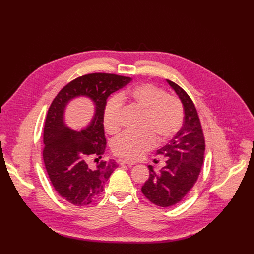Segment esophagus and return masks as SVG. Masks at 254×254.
I'll list each match as a JSON object with an SVG mask.
<instances>
[{
	"instance_id": "esophagus-1",
	"label": "esophagus",
	"mask_w": 254,
	"mask_h": 254,
	"mask_svg": "<svg viewBox=\"0 0 254 254\" xmlns=\"http://www.w3.org/2000/svg\"><path fill=\"white\" fill-rule=\"evenodd\" d=\"M120 164L121 165H128V166H132L134 165L135 163L133 161H130V160H127V159H123L120 161Z\"/></svg>"
}]
</instances>
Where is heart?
<instances>
[{"label":"heart","mask_w":254,"mask_h":254,"mask_svg":"<svg viewBox=\"0 0 254 254\" xmlns=\"http://www.w3.org/2000/svg\"><path fill=\"white\" fill-rule=\"evenodd\" d=\"M123 101H128L143 113L139 132H125L113 141V151L118 156L138 159L155 147L157 139L161 143L166 142L182 127L184 110L181 101L153 83H142L107 100L103 126L108 133L116 134L122 128Z\"/></svg>","instance_id":"heart-1"}]
</instances>
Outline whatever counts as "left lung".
Segmentation results:
<instances>
[{
  "mask_svg": "<svg viewBox=\"0 0 254 254\" xmlns=\"http://www.w3.org/2000/svg\"><path fill=\"white\" fill-rule=\"evenodd\" d=\"M184 108V124L179 132L157 151L166 157V165L160 173L148 166L150 177L141 187L147 199L160 207H170L182 200L193 188L198 179L204 160L205 140L196 107L178 84L167 79Z\"/></svg>",
  "mask_w": 254,
  "mask_h": 254,
  "instance_id": "left-lung-1",
  "label": "left lung"
}]
</instances>
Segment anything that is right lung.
Returning <instances> with one entry per match:
<instances>
[{"instance_id": "1", "label": "right lung", "mask_w": 254, "mask_h": 254, "mask_svg": "<svg viewBox=\"0 0 254 254\" xmlns=\"http://www.w3.org/2000/svg\"><path fill=\"white\" fill-rule=\"evenodd\" d=\"M130 80L117 74H86L65 85L52 101L44 126L43 160L54 189L67 202L75 206L93 202L119 167L114 160L92 167L89 160L101 158L106 148L103 110L107 97ZM77 97H86L95 105L91 123L81 131L72 130L64 123L65 107Z\"/></svg>"}]
</instances>
